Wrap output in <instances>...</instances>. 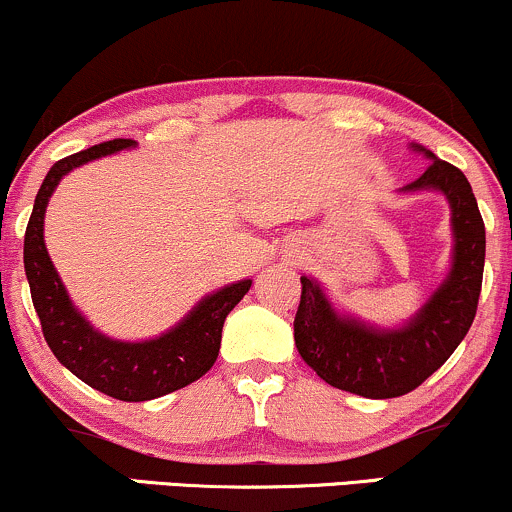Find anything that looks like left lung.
Returning a JSON list of instances; mask_svg holds the SVG:
<instances>
[{"label": "left lung", "instance_id": "obj_1", "mask_svg": "<svg viewBox=\"0 0 512 512\" xmlns=\"http://www.w3.org/2000/svg\"><path fill=\"white\" fill-rule=\"evenodd\" d=\"M431 166L399 192H440L450 204L452 257L445 279L402 327H378L339 313L313 276H301V305L293 320L298 354L325 383L368 399L416 390L460 346L477 315L484 276L486 231L477 197L460 168L409 144Z\"/></svg>", "mask_w": 512, "mask_h": 512}]
</instances>
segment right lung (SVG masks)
Returning <instances> with one entry per match:
<instances>
[{
  "instance_id": "right-lung-1",
  "label": "right lung",
  "mask_w": 512,
  "mask_h": 512,
  "mask_svg": "<svg viewBox=\"0 0 512 512\" xmlns=\"http://www.w3.org/2000/svg\"><path fill=\"white\" fill-rule=\"evenodd\" d=\"M132 139H113L79 151L48 170L23 238V267L45 342L64 368L103 395L122 402H146L195 383L214 366L226 315L243 301L252 279L236 281L204 296L178 325L154 339L125 342L98 332L72 303L45 248V209L60 180L96 158L132 149Z\"/></svg>"
}]
</instances>
